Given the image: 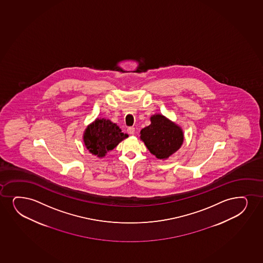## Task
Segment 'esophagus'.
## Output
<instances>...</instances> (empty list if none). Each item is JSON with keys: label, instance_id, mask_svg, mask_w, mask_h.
Returning a JSON list of instances; mask_svg holds the SVG:
<instances>
[{"label": "esophagus", "instance_id": "1", "mask_svg": "<svg viewBox=\"0 0 263 263\" xmlns=\"http://www.w3.org/2000/svg\"><path fill=\"white\" fill-rule=\"evenodd\" d=\"M127 132H128L129 135H134L135 132H136V129H135V127H128V128H127Z\"/></svg>", "mask_w": 263, "mask_h": 263}]
</instances>
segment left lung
<instances>
[{
  "label": "left lung",
  "mask_w": 263,
  "mask_h": 263,
  "mask_svg": "<svg viewBox=\"0 0 263 263\" xmlns=\"http://www.w3.org/2000/svg\"><path fill=\"white\" fill-rule=\"evenodd\" d=\"M140 138L149 153L165 159L176 153L184 140L181 127L161 114L151 117V125L141 130Z\"/></svg>",
  "instance_id": "1"
}]
</instances>
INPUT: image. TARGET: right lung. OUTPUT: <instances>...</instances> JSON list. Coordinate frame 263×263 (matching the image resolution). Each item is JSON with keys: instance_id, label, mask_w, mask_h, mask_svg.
Returning <instances> with one entry per match:
<instances>
[{"instance_id": "add662e5", "label": "right lung", "mask_w": 263, "mask_h": 263, "mask_svg": "<svg viewBox=\"0 0 263 263\" xmlns=\"http://www.w3.org/2000/svg\"><path fill=\"white\" fill-rule=\"evenodd\" d=\"M127 136L110 120L97 119L85 129L83 141L89 153L103 158Z\"/></svg>"}]
</instances>
